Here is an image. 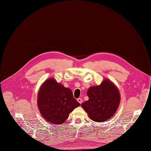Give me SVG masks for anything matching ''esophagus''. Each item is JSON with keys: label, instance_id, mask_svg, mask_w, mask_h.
Wrapping results in <instances>:
<instances>
[{"label": "esophagus", "instance_id": "obj_1", "mask_svg": "<svg viewBox=\"0 0 151 151\" xmlns=\"http://www.w3.org/2000/svg\"><path fill=\"white\" fill-rule=\"evenodd\" d=\"M77 101H78V102L79 103H80V104H81V103H83V100H82L81 98L77 99Z\"/></svg>", "mask_w": 151, "mask_h": 151}]
</instances>
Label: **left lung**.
<instances>
[{"mask_svg": "<svg viewBox=\"0 0 151 151\" xmlns=\"http://www.w3.org/2000/svg\"><path fill=\"white\" fill-rule=\"evenodd\" d=\"M88 100L81 104L88 117L96 122H105L116 113L120 101L117 87L109 79L99 86L90 87L87 92Z\"/></svg>", "mask_w": 151, "mask_h": 151, "instance_id": "obj_1", "label": "left lung"}]
</instances>
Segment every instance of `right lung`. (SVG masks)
I'll return each mask as SVG.
<instances>
[{
	"label": "right lung",
	"mask_w": 151,
	"mask_h": 151,
	"mask_svg": "<svg viewBox=\"0 0 151 151\" xmlns=\"http://www.w3.org/2000/svg\"><path fill=\"white\" fill-rule=\"evenodd\" d=\"M37 104L45 120L56 124L64 123L70 113L80 105L74 98L71 90L53 78L47 79L41 86Z\"/></svg>",
	"instance_id": "right-lung-1"
}]
</instances>
